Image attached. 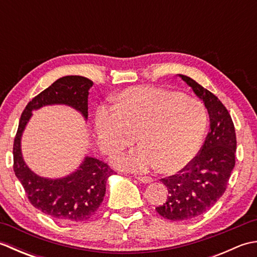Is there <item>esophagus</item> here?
<instances>
[{"mask_svg":"<svg viewBox=\"0 0 257 257\" xmlns=\"http://www.w3.org/2000/svg\"><path fill=\"white\" fill-rule=\"evenodd\" d=\"M136 179H137L138 181L141 183H151L152 181H154V180H152L150 177H137Z\"/></svg>","mask_w":257,"mask_h":257,"instance_id":"34e87169","label":"esophagus"}]
</instances>
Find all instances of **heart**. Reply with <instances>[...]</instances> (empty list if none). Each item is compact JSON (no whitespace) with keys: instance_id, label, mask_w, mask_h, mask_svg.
I'll use <instances>...</instances> for the list:
<instances>
[{"instance_id":"obj_1","label":"heart","mask_w":257,"mask_h":257,"mask_svg":"<svg viewBox=\"0 0 257 257\" xmlns=\"http://www.w3.org/2000/svg\"><path fill=\"white\" fill-rule=\"evenodd\" d=\"M207 127L203 105L181 92L155 87H133L114 98V110L97 114L98 146L108 155L135 144L140 147L112 159L113 165L133 172L156 168L173 174L198 156Z\"/></svg>"}]
</instances>
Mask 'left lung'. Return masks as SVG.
Here are the masks:
<instances>
[{
	"mask_svg": "<svg viewBox=\"0 0 257 257\" xmlns=\"http://www.w3.org/2000/svg\"><path fill=\"white\" fill-rule=\"evenodd\" d=\"M179 77L203 100L210 117V130L204 145L190 165L161 179L168 188L166 203L156 207L167 220L183 222L195 219L210 210L225 192L235 166L236 136L232 118L219 98L192 78Z\"/></svg>",
	"mask_w": 257,
	"mask_h": 257,
	"instance_id": "obj_1",
	"label": "left lung"
}]
</instances>
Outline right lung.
Here are the masks:
<instances>
[{
    "mask_svg": "<svg viewBox=\"0 0 257 257\" xmlns=\"http://www.w3.org/2000/svg\"><path fill=\"white\" fill-rule=\"evenodd\" d=\"M92 81L83 76H65L27 103L22 112L13 146L14 172L33 206L61 222H84L95 214L106 194L113 171L107 163L85 157L79 167L63 178H44L33 172L22 155V135L33 111L44 106L66 105L88 119V95Z\"/></svg>",
    "mask_w": 257,
    "mask_h": 257,
    "instance_id": "right-lung-1",
    "label": "right lung"
}]
</instances>
